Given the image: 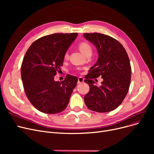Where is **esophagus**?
I'll list each match as a JSON object with an SVG mask.
<instances>
[{
    "label": "esophagus",
    "instance_id": "obj_1",
    "mask_svg": "<svg viewBox=\"0 0 154 154\" xmlns=\"http://www.w3.org/2000/svg\"><path fill=\"white\" fill-rule=\"evenodd\" d=\"M84 78H82V77H79L78 78V84H81V83H83L84 82Z\"/></svg>",
    "mask_w": 154,
    "mask_h": 154
}]
</instances>
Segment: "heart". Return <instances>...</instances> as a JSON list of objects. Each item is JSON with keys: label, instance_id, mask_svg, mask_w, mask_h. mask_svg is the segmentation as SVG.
Here are the masks:
<instances>
[{"label": "heart", "instance_id": "heart-1", "mask_svg": "<svg viewBox=\"0 0 154 154\" xmlns=\"http://www.w3.org/2000/svg\"><path fill=\"white\" fill-rule=\"evenodd\" d=\"M79 50L80 51V52H81L84 55H85L88 52H92V48H91V45L87 42L80 43L79 45ZM63 57H64L65 60H67L68 59V57H69L68 52H66V54H64Z\"/></svg>", "mask_w": 154, "mask_h": 154}]
</instances>
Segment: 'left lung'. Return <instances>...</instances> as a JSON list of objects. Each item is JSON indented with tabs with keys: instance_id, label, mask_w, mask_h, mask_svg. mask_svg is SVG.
<instances>
[{
	"instance_id": "8db88e82",
	"label": "left lung",
	"mask_w": 154,
	"mask_h": 154,
	"mask_svg": "<svg viewBox=\"0 0 154 154\" xmlns=\"http://www.w3.org/2000/svg\"><path fill=\"white\" fill-rule=\"evenodd\" d=\"M98 52V59L85 76L90 90L84 97L86 106L97 112H109L118 107L127 94L131 80V67L124 47L118 40L100 33H85ZM100 76L101 86L92 79Z\"/></svg>"
}]
</instances>
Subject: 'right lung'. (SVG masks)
<instances>
[{"label": "right lung", "mask_w": 154, "mask_h": 154, "mask_svg": "<svg viewBox=\"0 0 154 154\" xmlns=\"http://www.w3.org/2000/svg\"><path fill=\"white\" fill-rule=\"evenodd\" d=\"M77 33L54 34L37 39L29 48L21 66V77L30 103L45 114H55L67 107L76 77L67 75L62 82L54 77L63 66L64 54Z\"/></svg>", "instance_id": "add662e5"}]
</instances>
